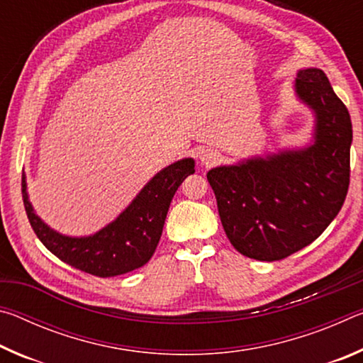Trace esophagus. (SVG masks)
Returning <instances> with one entry per match:
<instances>
[{
  "label": "esophagus",
  "instance_id": "esophagus-1",
  "mask_svg": "<svg viewBox=\"0 0 363 363\" xmlns=\"http://www.w3.org/2000/svg\"><path fill=\"white\" fill-rule=\"evenodd\" d=\"M219 160V153L211 149H203L200 152V162L205 164V167H211Z\"/></svg>",
  "mask_w": 363,
  "mask_h": 363
}]
</instances>
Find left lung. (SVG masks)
<instances>
[{"label": "left lung", "instance_id": "obj_1", "mask_svg": "<svg viewBox=\"0 0 363 363\" xmlns=\"http://www.w3.org/2000/svg\"><path fill=\"white\" fill-rule=\"evenodd\" d=\"M294 89L315 113L314 144L208 171L220 223L238 253L280 261L311 245L346 200L352 123L320 69L298 72Z\"/></svg>", "mask_w": 363, "mask_h": 363}]
</instances>
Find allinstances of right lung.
Returning a JSON list of instances; mask_svg holds the SVG:
<instances>
[{
	"mask_svg": "<svg viewBox=\"0 0 363 363\" xmlns=\"http://www.w3.org/2000/svg\"><path fill=\"white\" fill-rule=\"evenodd\" d=\"M194 168V160L184 158L162 169L113 223L89 237H65L49 229L30 205L26 176L23 206L36 237L60 261L96 277H115L149 262L162 237L171 200L182 181L195 173Z\"/></svg>",
	"mask_w": 363,
	"mask_h": 363,
	"instance_id": "1",
	"label": "right lung"
}]
</instances>
